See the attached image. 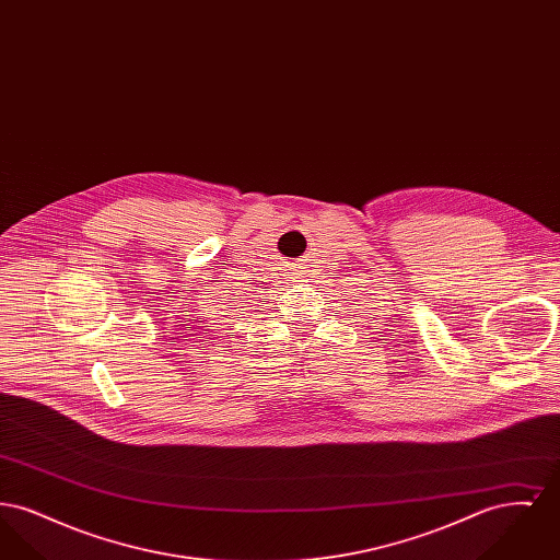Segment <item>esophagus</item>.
<instances>
[{
  "label": "esophagus",
  "mask_w": 560,
  "mask_h": 560,
  "mask_svg": "<svg viewBox=\"0 0 560 560\" xmlns=\"http://www.w3.org/2000/svg\"><path fill=\"white\" fill-rule=\"evenodd\" d=\"M290 270H292V272H290V279H292V281H300V279H304V275H306L302 265H293Z\"/></svg>",
  "instance_id": "obj_1"
}]
</instances>
